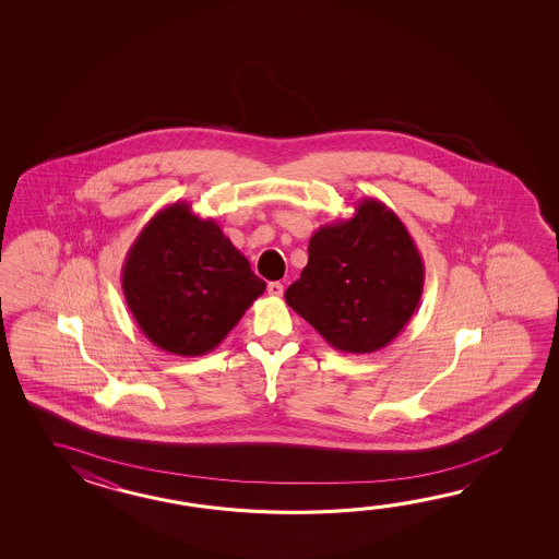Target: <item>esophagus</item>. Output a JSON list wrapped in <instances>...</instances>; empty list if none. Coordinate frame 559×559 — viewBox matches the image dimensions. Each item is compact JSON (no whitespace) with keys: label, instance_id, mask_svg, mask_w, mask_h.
Wrapping results in <instances>:
<instances>
[{"label":"esophagus","instance_id":"esophagus-1","mask_svg":"<svg viewBox=\"0 0 559 559\" xmlns=\"http://www.w3.org/2000/svg\"><path fill=\"white\" fill-rule=\"evenodd\" d=\"M267 294L272 297L284 296V285L280 284V282H272V284H267Z\"/></svg>","mask_w":559,"mask_h":559}]
</instances>
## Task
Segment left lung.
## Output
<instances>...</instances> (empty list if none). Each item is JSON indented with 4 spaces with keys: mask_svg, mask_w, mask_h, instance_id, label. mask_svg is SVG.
<instances>
[{
    "mask_svg": "<svg viewBox=\"0 0 559 559\" xmlns=\"http://www.w3.org/2000/svg\"><path fill=\"white\" fill-rule=\"evenodd\" d=\"M308 253L285 304L337 352L371 354L392 344L419 306L426 280L424 260L395 212L366 198L354 217L321 226Z\"/></svg>",
    "mask_w": 559,
    "mask_h": 559,
    "instance_id": "left-lung-1",
    "label": "left lung"
}]
</instances>
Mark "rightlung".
Masks as SVG:
<instances>
[{
	"label": "right lung",
	"mask_w": 559,
	"mask_h": 559,
	"mask_svg": "<svg viewBox=\"0 0 559 559\" xmlns=\"http://www.w3.org/2000/svg\"><path fill=\"white\" fill-rule=\"evenodd\" d=\"M121 289L143 335L174 356H203L226 340L265 282L190 203L166 205L131 243Z\"/></svg>",
	"instance_id": "right-lung-1"
}]
</instances>
